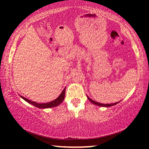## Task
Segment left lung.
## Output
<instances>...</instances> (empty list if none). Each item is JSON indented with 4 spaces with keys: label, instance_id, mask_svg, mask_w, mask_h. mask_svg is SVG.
Masks as SVG:
<instances>
[{
    "label": "left lung",
    "instance_id": "8db88e82",
    "mask_svg": "<svg viewBox=\"0 0 149 149\" xmlns=\"http://www.w3.org/2000/svg\"><path fill=\"white\" fill-rule=\"evenodd\" d=\"M64 95H65V89L63 90L62 92L61 93V94L59 95L58 97H57V98L56 100H54L49 102H47V103H37V102H35L30 100L28 99H26L24 97H22V96L21 97L24 100H26L27 102L30 104L34 106V107L40 108V109H48V108L56 107L59 104H60L62 102L64 98Z\"/></svg>",
    "mask_w": 149,
    "mask_h": 149
}]
</instances>
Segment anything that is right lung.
<instances>
[{"mask_svg": "<svg viewBox=\"0 0 149 149\" xmlns=\"http://www.w3.org/2000/svg\"><path fill=\"white\" fill-rule=\"evenodd\" d=\"M95 15V14H89V16H94ZM95 104H97V106H100V107H111V106H113V105H115V104H117L118 102H117V103H115V104H100V103H96V102H93Z\"/></svg>", "mask_w": 149, "mask_h": 149, "instance_id": "add662e5", "label": "right lung"}]
</instances>
